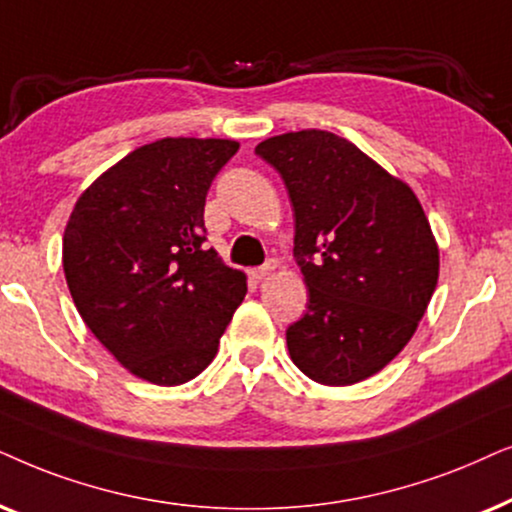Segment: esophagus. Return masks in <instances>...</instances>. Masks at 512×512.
I'll return each mask as SVG.
<instances>
[{
	"mask_svg": "<svg viewBox=\"0 0 512 512\" xmlns=\"http://www.w3.org/2000/svg\"><path fill=\"white\" fill-rule=\"evenodd\" d=\"M276 271V262L274 260H269L267 264H262V267H257V269H252L250 271V276L255 278V281H262V278H267V276H271Z\"/></svg>",
	"mask_w": 512,
	"mask_h": 512,
	"instance_id": "esophagus-1",
	"label": "esophagus"
}]
</instances>
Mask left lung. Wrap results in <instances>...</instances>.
<instances>
[{
	"label": "left lung",
	"mask_w": 512,
	"mask_h": 512,
	"mask_svg": "<svg viewBox=\"0 0 512 512\" xmlns=\"http://www.w3.org/2000/svg\"><path fill=\"white\" fill-rule=\"evenodd\" d=\"M255 154L288 189L295 260L309 288L306 313L285 330L292 363L318 384H358L405 349L438 285L424 208L403 180L335 133H283Z\"/></svg>",
	"instance_id": "obj_1"
}]
</instances>
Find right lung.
<instances>
[{
    "label": "right lung",
    "mask_w": 512,
    "mask_h": 512,
    "mask_svg": "<svg viewBox=\"0 0 512 512\" xmlns=\"http://www.w3.org/2000/svg\"><path fill=\"white\" fill-rule=\"evenodd\" d=\"M236 140L163 138L105 170L74 203L63 236L67 288L98 342L159 386L213 363L243 302L245 274L206 250L208 189Z\"/></svg>",
    "instance_id": "1"
}]
</instances>
